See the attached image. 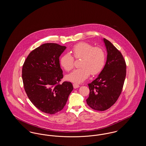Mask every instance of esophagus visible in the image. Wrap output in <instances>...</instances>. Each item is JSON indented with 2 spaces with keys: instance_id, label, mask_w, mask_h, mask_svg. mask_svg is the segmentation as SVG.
Instances as JSON below:
<instances>
[{
  "instance_id": "esophagus-1",
  "label": "esophagus",
  "mask_w": 146,
  "mask_h": 146,
  "mask_svg": "<svg viewBox=\"0 0 146 146\" xmlns=\"http://www.w3.org/2000/svg\"><path fill=\"white\" fill-rule=\"evenodd\" d=\"M73 87H74V89H77V88H79V85H78V84H73Z\"/></svg>"
}]
</instances>
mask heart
Segmentation results:
<instances>
[{
    "label": "heart",
    "mask_w": 146,
    "mask_h": 146,
    "mask_svg": "<svg viewBox=\"0 0 146 146\" xmlns=\"http://www.w3.org/2000/svg\"><path fill=\"white\" fill-rule=\"evenodd\" d=\"M70 53L76 59L81 58L79 66L66 76V79L74 83H81L89 78L100 73L103 69L106 61L104 50L99 46H95L86 42H80L73 46ZM60 64L66 71L74 67V59L70 54L63 55L60 59Z\"/></svg>",
    "instance_id": "1"
}]
</instances>
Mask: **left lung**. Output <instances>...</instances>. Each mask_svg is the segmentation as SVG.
Segmentation results:
<instances>
[{"instance_id": "1", "label": "left lung", "mask_w": 146, "mask_h": 146, "mask_svg": "<svg viewBox=\"0 0 146 146\" xmlns=\"http://www.w3.org/2000/svg\"><path fill=\"white\" fill-rule=\"evenodd\" d=\"M107 57L104 69L97 78L89 84L87 104L93 110L104 111L115 103L125 81L126 65L121 53L111 42L104 39Z\"/></svg>"}]
</instances>
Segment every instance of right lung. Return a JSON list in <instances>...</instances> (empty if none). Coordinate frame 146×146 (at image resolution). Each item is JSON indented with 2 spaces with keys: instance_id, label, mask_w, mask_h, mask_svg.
<instances>
[{
  "instance_id": "right-lung-1",
  "label": "right lung",
  "mask_w": 146,
  "mask_h": 146,
  "mask_svg": "<svg viewBox=\"0 0 146 146\" xmlns=\"http://www.w3.org/2000/svg\"><path fill=\"white\" fill-rule=\"evenodd\" d=\"M66 49L56 43L42 44L29 53L23 65L25 90L32 103L45 113L61 111L73 89L70 82L60 84L63 75L59 57Z\"/></svg>"
}]
</instances>
